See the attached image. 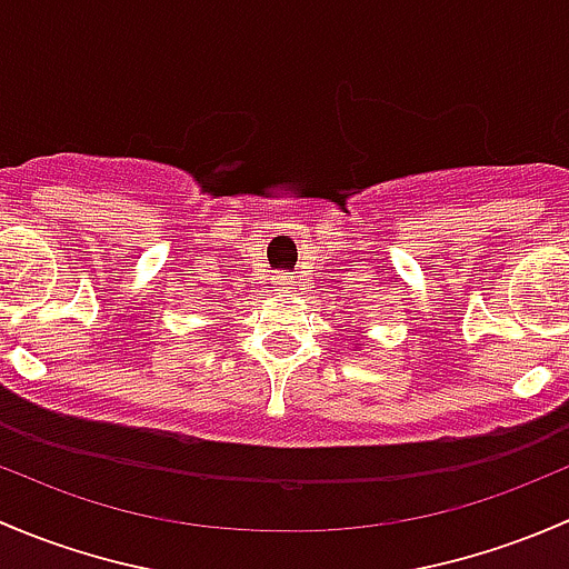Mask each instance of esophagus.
I'll list each match as a JSON object with an SVG mask.
<instances>
[{"label":"esophagus","mask_w":569,"mask_h":569,"mask_svg":"<svg viewBox=\"0 0 569 569\" xmlns=\"http://www.w3.org/2000/svg\"><path fill=\"white\" fill-rule=\"evenodd\" d=\"M291 283H295V280H291L289 272L272 274V289H274V291H289Z\"/></svg>","instance_id":"34e87169"}]
</instances>
